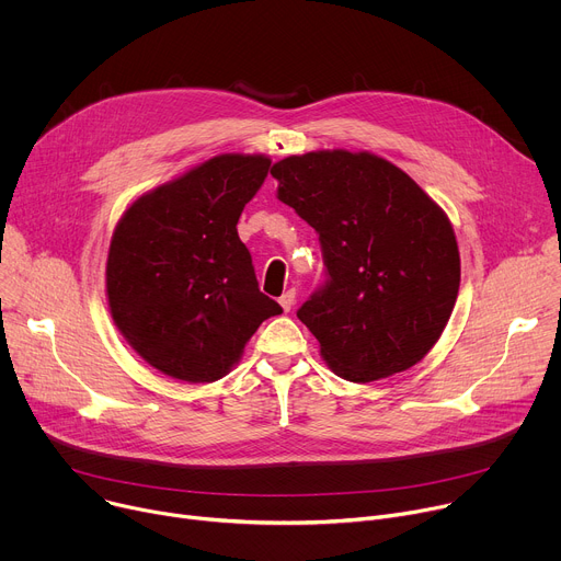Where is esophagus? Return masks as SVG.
Masks as SVG:
<instances>
[{
    "mask_svg": "<svg viewBox=\"0 0 561 561\" xmlns=\"http://www.w3.org/2000/svg\"><path fill=\"white\" fill-rule=\"evenodd\" d=\"M295 304V290H286L282 297H279V306L284 308V312H288Z\"/></svg>",
    "mask_w": 561,
    "mask_h": 561,
    "instance_id": "esophagus-1",
    "label": "esophagus"
}]
</instances>
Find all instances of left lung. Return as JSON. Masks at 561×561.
<instances>
[{"instance_id": "1", "label": "left lung", "mask_w": 561, "mask_h": 561, "mask_svg": "<svg viewBox=\"0 0 561 561\" xmlns=\"http://www.w3.org/2000/svg\"><path fill=\"white\" fill-rule=\"evenodd\" d=\"M271 175L277 199L319 232L329 282L297 317L331 370L366 383L422 362L459 293L448 215L402 169L368 150L290 154Z\"/></svg>"}]
</instances>
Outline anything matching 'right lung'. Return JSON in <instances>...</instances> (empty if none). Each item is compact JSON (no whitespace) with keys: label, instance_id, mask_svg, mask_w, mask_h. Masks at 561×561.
Listing matches in <instances>:
<instances>
[{"label":"right lung","instance_id":"add662e5","mask_svg":"<svg viewBox=\"0 0 561 561\" xmlns=\"http://www.w3.org/2000/svg\"><path fill=\"white\" fill-rule=\"evenodd\" d=\"M268 169L266 154H215L137 197L117 221L106 260L111 317L159 373L221 379L264 319L282 312L260 293L237 234Z\"/></svg>","mask_w":561,"mask_h":561}]
</instances>
